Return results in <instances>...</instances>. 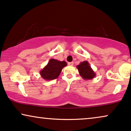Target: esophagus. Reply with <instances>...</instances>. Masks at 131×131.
<instances>
[{"label":"esophagus","mask_w":131,"mask_h":131,"mask_svg":"<svg viewBox=\"0 0 131 131\" xmlns=\"http://www.w3.org/2000/svg\"><path fill=\"white\" fill-rule=\"evenodd\" d=\"M68 65H69V66H73L74 63L73 62H69L68 63Z\"/></svg>","instance_id":"34e87169"}]
</instances>
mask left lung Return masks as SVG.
<instances>
[{
	"mask_svg": "<svg viewBox=\"0 0 131 131\" xmlns=\"http://www.w3.org/2000/svg\"><path fill=\"white\" fill-rule=\"evenodd\" d=\"M77 68L80 76L84 80H92L95 77V72L92 70L88 61L80 62V63L77 66Z\"/></svg>",
	"mask_w": 131,
	"mask_h": 131,
	"instance_id": "8db88e82",
	"label": "left lung"
}]
</instances>
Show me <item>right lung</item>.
<instances>
[{"mask_svg": "<svg viewBox=\"0 0 131 131\" xmlns=\"http://www.w3.org/2000/svg\"><path fill=\"white\" fill-rule=\"evenodd\" d=\"M67 65V63L65 61H59L51 59L45 67L40 71V74L44 80H54L59 77L62 69Z\"/></svg>", "mask_w": 131, "mask_h": 131, "instance_id": "1", "label": "right lung"}]
</instances>
